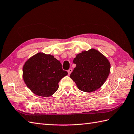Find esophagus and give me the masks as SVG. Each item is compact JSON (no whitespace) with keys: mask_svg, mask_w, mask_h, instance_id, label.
<instances>
[{"mask_svg":"<svg viewBox=\"0 0 134 134\" xmlns=\"http://www.w3.org/2000/svg\"><path fill=\"white\" fill-rule=\"evenodd\" d=\"M72 72V69H69V70H68V74L69 75H70V73H71V72Z\"/></svg>","mask_w":134,"mask_h":134,"instance_id":"obj_1","label":"esophagus"}]
</instances>
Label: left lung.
Masks as SVG:
<instances>
[{
	"mask_svg": "<svg viewBox=\"0 0 134 134\" xmlns=\"http://www.w3.org/2000/svg\"><path fill=\"white\" fill-rule=\"evenodd\" d=\"M73 63L76 66L70 77L82 91L90 92L99 88L110 73V64L108 59L95 49L78 54Z\"/></svg>",
	"mask_w": 134,
	"mask_h": 134,
	"instance_id": "left-lung-1",
	"label": "left lung"
}]
</instances>
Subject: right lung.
Listing matches in <instances>:
<instances>
[{"mask_svg":"<svg viewBox=\"0 0 134 134\" xmlns=\"http://www.w3.org/2000/svg\"><path fill=\"white\" fill-rule=\"evenodd\" d=\"M67 75L61 62L50 54L37 53L23 66V79L26 85L34 94L43 97L55 93L59 81Z\"/></svg>","mask_w":134,"mask_h":134,"instance_id":"1","label":"right lung"}]
</instances>
